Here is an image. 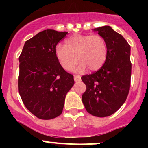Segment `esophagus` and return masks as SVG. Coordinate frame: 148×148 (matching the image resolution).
<instances>
[{"label":"esophagus","mask_w":148,"mask_h":148,"mask_svg":"<svg viewBox=\"0 0 148 148\" xmlns=\"http://www.w3.org/2000/svg\"><path fill=\"white\" fill-rule=\"evenodd\" d=\"M74 79L75 82H79L81 80V77L79 75H74Z\"/></svg>","instance_id":"34e87169"}]
</instances>
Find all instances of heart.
Masks as SVG:
<instances>
[{
  "mask_svg": "<svg viewBox=\"0 0 148 148\" xmlns=\"http://www.w3.org/2000/svg\"><path fill=\"white\" fill-rule=\"evenodd\" d=\"M107 55L105 39L99 34L71 36L66 39L64 46L58 45L56 56L62 66L66 70L72 69L79 61V71L86 68L96 71L104 64Z\"/></svg>",
  "mask_w": 148,
  "mask_h": 148,
  "instance_id": "b5f03b06",
  "label": "heart"
}]
</instances>
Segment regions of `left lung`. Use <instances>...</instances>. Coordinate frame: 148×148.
<instances>
[{
  "label": "left lung",
  "mask_w": 148,
  "mask_h": 148,
  "mask_svg": "<svg viewBox=\"0 0 148 148\" xmlns=\"http://www.w3.org/2000/svg\"><path fill=\"white\" fill-rule=\"evenodd\" d=\"M105 39L107 55L104 64L96 72L82 77L86 90L82 99L86 111L95 117L114 114L127 97L130 87V46L110 26L94 29Z\"/></svg>",
  "instance_id": "left-lung-1"
}]
</instances>
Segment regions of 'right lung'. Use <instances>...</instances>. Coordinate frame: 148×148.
Returning <instances> with one entry per match:
<instances>
[{
    "label": "right lung",
    "instance_id": "1",
    "mask_svg": "<svg viewBox=\"0 0 148 148\" xmlns=\"http://www.w3.org/2000/svg\"><path fill=\"white\" fill-rule=\"evenodd\" d=\"M67 34L41 31L26 41L19 56V94L26 108L41 120L62 114L66 95L74 84V76L56 56V45Z\"/></svg>",
    "mask_w": 148,
    "mask_h": 148
}]
</instances>
